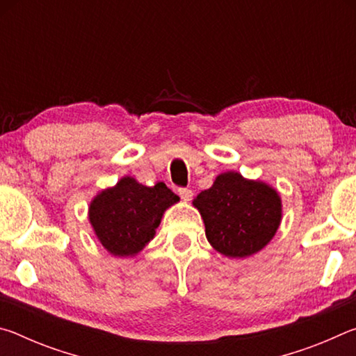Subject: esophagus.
I'll return each mask as SVG.
<instances>
[{
  "mask_svg": "<svg viewBox=\"0 0 356 356\" xmlns=\"http://www.w3.org/2000/svg\"><path fill=\"white\" fill-rule=\"evenodd\" d=\"M179 195L186 202V201H190L191 197H193V191L190 188H179Z\"/></svg>",
  "mask_w": 356,
  "mask_h": 356,
  "instance_id": "obj_1",
  "label": "esophagus"
}]
</instances>
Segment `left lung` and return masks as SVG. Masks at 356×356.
Returning a JSON list of instances; mask_svg holds the SVG:
<instances>
[{
	"instance_id": "obj_1",
	"label": "left lung",
	"mask_w": 356,
	"mask_h": 356,
	"mask_svg": "<svg viewBox=\"0 0 356 356\" xmlns=\"http://www.w3.org/2000/svg\"><path fill=\"white\" fill-rule=\"evenodd\" d=\"M206 225V237L227 257H248L261 251L278 231L281 197L259 180L227 171L193 201Z\"/></svg>"
}]
</instances>
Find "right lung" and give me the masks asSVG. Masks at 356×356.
<instances>
[{"label":"right lung","instance_id":"add662e5","mask_svg":"<svg viewBox=\"0 0 356 356\" xmlns=\"http://www.w3.org/2000/svg\"><path fill=\"white\" fill-rule=\"evenodd\" d=\"M177 201L163 182L146 186L127 176L94 197L89 221L106 251L135 256L154 238L165 210Z\"/></svg>","mask_w":356,"mask_h":356}]
</instances>
